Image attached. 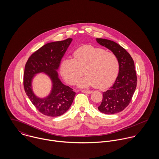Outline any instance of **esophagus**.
I'll return each mask as SVG.
<instances>
[{
  "label": "esophagus",
  "instance_id": "obj_1",
  "mask_svg": "<svg viewBox=\"0 0 159 159\" xmlns=\"http://www.w3.org/2000/svg\"><path fill=\"white\" fill-rule=\"evenodd\" d=\"M82 92H84V93H92V91L83 90V91H82Z\"/></svg>",
  "mask_w": 159,
  "mask_h": 159
}]
</instances>
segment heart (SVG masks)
I'll return each instance as SVG.
<instances>
[{
    "instance_id": "heart-1",
    "label": "heart",
    "mask_w": 159,
    "mask_h": 159,
    "mask_svg": "<svg viewBox=\"0 0 159 159\" xmlns=\"http://www.w3.org/2000/svg\"><path fill=\"white\" fill-rule=\"evenodd\" d=\"M60 70L70 85L75 84L84 73L86 76L80 81V86H94L98 89H105L114 81L119 71V61L113 52L101 48L84 45L74 52L73 59H64Z\"/></svg>"
}]
</instances>
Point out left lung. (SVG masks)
Instances as JSON below:
<instances>
[{
  "label": "left lung",
  "mask_w": 159,
  "mask_h": 159,
  "mask_svg": "<svg viewBox=\"0 0 159 159\" xmlns=\"http://www.w3.org/2000/svg\"><path fill=\"white\" fill-rule=\"evenodd\" d=\"M98 43L113 52L119 61V73L113 85L103 92V98L98 110L106 114L123 111L130 103L137 83L134 61L130 54L113 41L96 39Z\"/></svg>",
  "instance_id": "8db88e82"
}]
</instances>
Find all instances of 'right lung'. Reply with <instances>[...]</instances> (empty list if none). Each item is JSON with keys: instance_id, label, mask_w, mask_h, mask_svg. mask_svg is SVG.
Listing matches in <instances>:
<instances>
[{"instance_id": "add662e5", "label": "right lung", "mask_w": 159, "mask_h": 159, "mask_svg": "<svg viewBox=\"0 0 159 159\" xmlns=\"http://www.w3.org/2000/svg\"><path fill=\"white\" fill-rule=\"evenodd\" d=\"M72 40L70 38L48 43L34 52L25 64L23 83L24 90L35 108L46 116L57 117L64 114L70 108L75 96L76 93L73 89L61 82L57 71ZM40 72L48 75L52 83V91L44 98L36 96L31 86L33 77Z\"/></svg>"}]
</instances>
